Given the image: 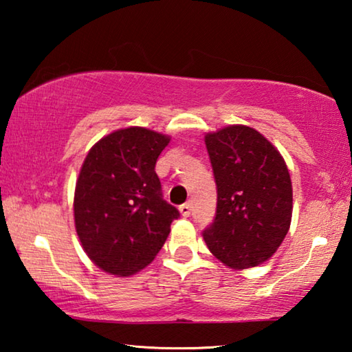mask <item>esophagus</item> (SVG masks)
<instances>
[{
  "mask_svg": "<svg viewBox=\"0 0 352 352\" xmlns=\"http://www.w3.org/2000/svg\"><path fill=\"white\" fill-rule=\"evenodd\" d=\"M190 208H192V205L189 204H183V205H180V208H178V210H180V212H182V216L183 217H189V214H190Z\"/></svg>",
  "mask_w": 352,
  "mask_h": 352,
  "instance_id": "34e87169",
  "label": "esophagus"
}]
</instances>
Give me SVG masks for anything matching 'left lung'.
<instances>
[{
  "label": "left lung",
  "instance_id": "8db88e82",
  "mask_svg": "<svg viewBox=\"0 0 352 352\" xmlns=\"http://www.w3.org/2000/svg\"><path fill=\"white\" fill-rule=\"evenodd\" d=\"M217 184V211L206 247L234 270L270 259L290 228L294 192L283 155L242 124L205 135Z\"/></svg>",
  "mask_w": 352,
  "mask_h": 352
}]
</instances>
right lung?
Returning <instances> with one entry per match:
<instances>
[{
  "label": "right lung",
  "mask_w": 352,
  "mask_h": 352,
  "mask_svg": "<svg viewBox=\"0 0 352 352\" xmlns=\"http://www.w3.org/2000/svg\"><path fill=\"white\" fill-rule=\"evenodd\" d=\"M170 136L146 127L105 135L85 157L74 190V225L100 270L130 276L147 267L180 212L163 200L155 164Z\"/></svg>",
  "instance_id": "1"
}]
</instances>
